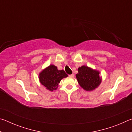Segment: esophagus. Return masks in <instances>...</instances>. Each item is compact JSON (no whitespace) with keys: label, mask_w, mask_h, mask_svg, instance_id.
Returning a JSON list of instances; mask_svg holds the SVG:
<instances>
[{"label":"esophagus","mask_w":132,"mask_h":132,"mask_svg":"<svg viewBox=\"0 0 132 132\" xmlns=\"http://www.w3.org/2000/svg\"><path fill=\"white\" fill-rule=\"evenodd\" d=\"M69 76L70 77H73L75 76V75H74V74H71V75H69Z\"/></svg>","instance_id":"obj_1"}]
</instances>
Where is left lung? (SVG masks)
Here are the masks:
<instances>
[{
  "instance_id": "8db88e82",
  "label": "left lung",
  "mask_w": 132,
  "mask_h": 132,
  "mask_svg": "<svg viewBox=\"0 0 132 132\" xmlns=\"http://www.w3.org/2000/svg\"><path fill=\"white\" fill-rule=\"evenodd\" d=\"M100 72L86 66L78 69L76 78L80 86L86 91H92L97 88L101 82Z\"/></svg>"
}]
</instances>
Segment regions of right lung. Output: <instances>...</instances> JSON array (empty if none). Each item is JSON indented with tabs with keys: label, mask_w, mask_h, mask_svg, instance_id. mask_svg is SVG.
Masks as SVG:
<instances>
[{
	"label": "right lung",
	"mask_w": 132,
	"mask_h": 132,
	"mask_svg": "<svg viewBox=\"0 0 132 132\" xmlns=\"http://www.w3.org/2000/svg\"><path fill=\"white\" fill-rule=\"evenodd\" d=\"M68 76L64 70H59L56 66L51 64L39 73V80L47 90L52 91L56 90L58 84L63 78Z\"/></svg>",
	"instance_id": "obj_1"
}]
</instances>
